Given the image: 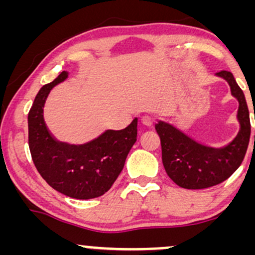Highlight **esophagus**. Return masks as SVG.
<instances>
[{"instance_id": "obj_1", "label": "esophagus", "mask_w": 255, "mask_h": 255, "mask_svg": "<svg viewBox=\"0 0 255 255\" xmlns=\"http://www.w3.org/2000/svg\"><path fill=\"white\" fill-rule=\"evenodd\" d=\"M141 124L146 126V127H152L154 124V119L152 118V116H148V115H145L141 118Z\"/></svg>"}]
</instances>
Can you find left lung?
<instances>
[{"label":"left lung","mask_w":255,"mask_h":255,"mask_svg":"<svg viewBox=\"0 0 255 255\" xmlns=\"http://www.w3.org/2000/svg\"><path fill=\"white\" fill-rule=\"evenodd\" d=\"M217 75L228 81L231 95L239 101L238 120L241 128L229 145L222 148L209 147L194 141L171 125L163 121L156 125L166 174L182 188L204 189L222 183L238 170L250 144V111L244 92L229 71H221Z\"/></svg>","instance_id":"left-lung-1"}]
</instances>
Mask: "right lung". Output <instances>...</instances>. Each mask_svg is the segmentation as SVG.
<instances>
[{
	"label": "right lung",
	"mask_w": 255,
	"mask_h": 255,
	"mask_svg": "<svg viewBox=\"0 0 255 255\" xmlns=\"http://www.w3.org/2000/svg\"><path fill=\"white\" fill-rule=\"evenodd\" d=\"M68 78L62 72L44 85L28 113V146L38 172L49 186L74 199H93L107 193L125 166L136 141L137 119L121 130H105L84 145L57 141L46 127L43 108L51 89Z\"/></svg>",
	"instance_id": "add662e5"
}]
</instances>
